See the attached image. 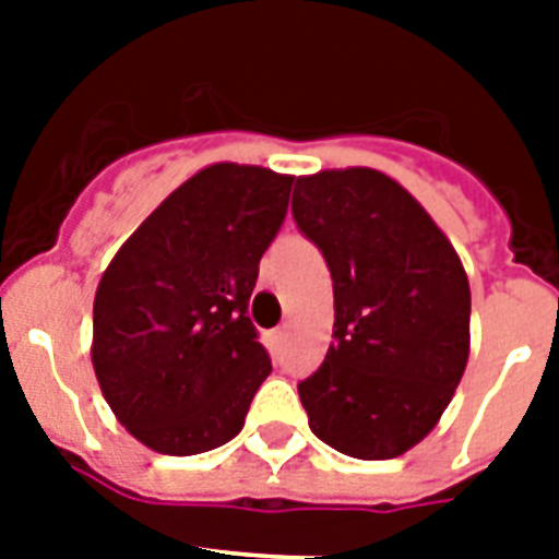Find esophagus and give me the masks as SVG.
I'll return each instance as SVG.
<instances>
[{
    "label": "esophagus",
    "mask_w": 559,
    "mask_h": 559,
    "mask_svg": "<svg viewBox=\"0 0 559 559\" xmlns=\"http://www.w3.org/2000/svg\"><path fill=\"white\" fill-rule=\"evenodd\" d=\"M284 342H287V331L284 328H278V331H272L270 333V350L278 357L281 348H284Z\"/></svg>",
    "instance_id": "34e87169"
}]
</instances>
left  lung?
<instances>
[{"label": "left lung", "instance_id": "left-lung-1", "mask_svg": "<svg viewBox=\"0 0 559 559\" xmlns=\"http://www.w3.org/2000/svg\"><path fill=\"white\" fill-rule=\"evenodd\" d=\"M293 217L333 278L331 348L298 382L310 429L350 459H397L467 368V272L424 205L373 168L298 177Z\"/></svg>", "mask_w": 559, "mask_h": 559}]
</instances>
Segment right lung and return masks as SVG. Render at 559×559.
<instances>
[{
  "instance_id": "obj_1",
  "label": "right lung",
  "mask_w": 559,
  "mask_h": 559,
  "mask_svg": "<svg viewBox=\"0 0 559 559\" xmlns=\"http://www.w3.org/2000/svg\"><path fill=\"white\" fill-rule=\"evenodd\" d=\"M293 177L219 162L170 193L109 261L92 310V366L118 424L162 455L243 429L270 377L249 298L287 217Z\"/></svg>"
}]
</instances>
